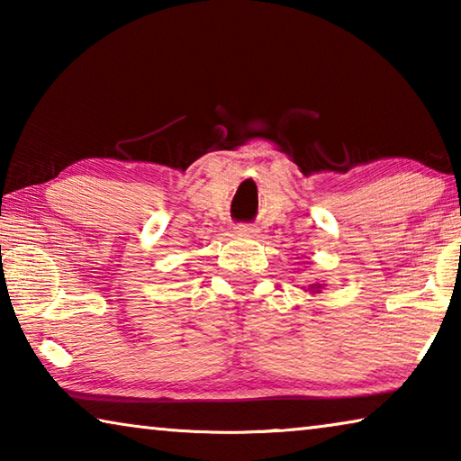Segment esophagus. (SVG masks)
I'll return each instance as SVG.
<instances>
[{
    "label": "esophagus",
    "mask_w": 461,
    "mask_h": 461,
    "mask_svg": "<svg viewBox=\"0 0 461 461\" xmlns=\"http://www.w3.org/2000/svg\"><path fill=\"white\" fill-rule=\"evenodd\" d=\"M236 233L244 238H252L256 236V228H252V225H236Z\"/></svg>",
    "instance_id": "1"
}]
</instances>
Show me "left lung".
<instances>
[{"label":"left lung","mask_w":461,"mask_h":461,"mask_svg":"<svg viewBox=\"0 0 461 461\" xmlns=\"http://www.w3.org/2000/svg\"><path fill=\"white\" fill-rule=\"evenodd\" d=\"M323 286H325V285H319V283H315V285H309L307 293H311V294H315V293H321V291H323ZM303 291H305V288H303Z\"/></svg>","instance_id":"8db88e82"}]
</instances>
